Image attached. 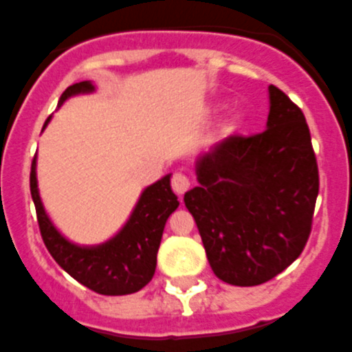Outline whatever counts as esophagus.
Segmentation results:
<instances>
[{"label": "esophagus", "instance_id": "obj_1", "mask_svg": "<svg viewBox=\"0 0 352 352\" xmlns=\"http://www.w3.org/2000/svg\"><path fill=\"white\" fill-rule=\"evenodd\" d=\"M171 188H173V192L181 197V195L186 194L188 188H190V179H188L184 173H181V171H177L175 175L171 177Z\"/></svg>", "mask_w": 352, "mask_h": 352}]
</instances>
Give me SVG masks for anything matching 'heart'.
<instances>
[{"instance_id": "1", "label": "heart", "mask_w": 352, "mask_h": 352, "mask_svg": "<svg viewBox=\"0 0 352 352\" xmlns=\"http://www.w3.org/2000/svg\"><path fill=\"white\" fill-rule=\"evenodd\" d=\"M240 120H241V118H240V116H238V118H236V120H234V122H236V123H238V122H240Z\"/></svg>"}]
</instances>
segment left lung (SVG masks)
Returning a JSON list of instances; mask_svg holds the SVG:
<instances>
[{
	"mask_svg": "<svg viewBox=\"0 0 352 352\" xmlns=\"http://www.w3.org/2000/svg\"><path fill=\"white\" fill-rule=\"evenodd\" d=\"M265 131L229 136L195 162L197 186L184 194L212 272L256 286L277 277L307 245L319 173L301 109L270 87Z\"/></svg>",
	"mask_w": 352,
	"mask_h": 352,
	"instance_id": "obj_1",
	"label": "left lung"
}]
</instances>
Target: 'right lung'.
<instances>
[{"instance_id": "obj_1", "label": "right lung", "mask_w": 352, "mask_h": 352, "mask_svg": "<svg viewBox=\"0 0 352 352\" xmlns=\"http://www.w3.org/2000/svg\"><path fill=\"white\" fill-rule=\"evenodd\" d=\"M96 88L90 80L75 82L64 90L58 107L72 96L90 94ZM51 118H47L44 127ZM170 177H162L142 192L131 218L114 238L94 248H80L66 240L45 214L36 182V157L31 164V197L36 208L40 234L45 248L64 272L101 295L134 294L155 275L157 253L166 221L179 206Z\"/></svg>"}]
</instances>
